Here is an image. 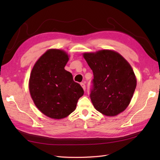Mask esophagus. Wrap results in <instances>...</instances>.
I'll list each match as a JSON object with an SVG mask.
<instances>
[{
    "mask_svg": "<svg viewBox=\"0 0 160 160\" xmlns=\"http://www.w3.org/2000/svg\"><path fill=\"white\" fill-rule=\"evenodd\" d=\"M80 85H81V87H82V89H84V91H85L86 90V86H85V82H81L80 83Z\"/></svg>",
    "mask_w": 160,
    "mask_h": 160,
    "instance_id": "34e87169",
    "label": "esophagus"
}]
</instances>
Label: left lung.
I'll list each match as a JSON object with an SVG mask.
<instances>
[{
	"mask_svg": "<svg viewBox=\"0 0 160 160\" xmlns=\"http://www.w3.org/2000/svg\"><path fill=\"white\" fill-rule=\"evenodd\" d=\"M83 57L93 73L90 98L95 108L107 116L124 111L137 84L130 64L120 53L107 49L84 53Z\"/></svg>",
	"mask_w": 160,
	"mask_h": 160,
	"instance_id": "1",
	"label": "left lung"
}]
</instances>
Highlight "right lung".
I'll return each mask as SVG.
<instances>
[{
    "instance_id": "1",
    "label": "right lung",
    "mask_w": 160,
    "mask_h": 160,
    "mask_svg": "<svg viewBox=\"0 0 160 160\" xmlns=\"http://www.w3.org/2000/svg\"><path fill=\"white\" fill-rule=\"evenodd\" d=\"M68 60L64 51L49 49L37 60L30 74L29 88L33 102L44 115L53 119L67 117L84 94L72 74L64 69Z\"/></svg>"
}]
</instances>
